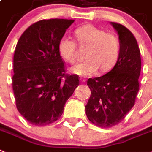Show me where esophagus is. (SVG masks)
I'll use <instances>...</instances> for the list:
<instances>
[{"instance_id":"esophagus-1","label":"esophagus","mask_w":152,"mask_h":152,"mask_svg":"<svg viewBox=\"0 0 152 152\" xmlns=\"http://www.w3.org/2000/svg\"><path fill=\"white\" fill-rule=\"evenodd\" d=\"M80 81L82 83H85L86 82V79L83 78V77H81V78H80Z\"/></svg>"}]
</instances>
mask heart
I'll return each instance as SVG.
<instances>
[{
  "label": "heart",
  "mask_w": 152,
  "mask_h": 152,
  "mask_svg": "<svg viewBox=\"0 0 152 152\" xmlns=\"http://www.w3.org/2000/svg\"><path fill=\"white\" fill-rule=\"evenodd\" d=\"M75 35L81 46H87V60L74 65L70 72L79 76H91L98 71H108L116 62L119 53V40L112 33H105L93 25H85L75 30ZM60 56L68 62L75 61L76 43L63 36L58 45Z\"/></svg>",
  "instance_id": "1"
}]
</instances>
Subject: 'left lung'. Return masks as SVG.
<instances>
[{"label": "left lung", "mask_w": 152, "mask_h": 152, "mask_svg": "<svg viewBox=\"0 0 152 152\" xmlns=\"http://www.w3.org/2000/svg\"><path fill=\"white\" fill-rule=\"evenodd\" d=\"M111 25L119 35L118 60L108 73L87 80L91 94L85 106L89 120L102 128L119 124L134 107L141 69L140 49L133 33L123 25Z\"/></svg>", "instance_id": "left-lung-1"}]
</instances>
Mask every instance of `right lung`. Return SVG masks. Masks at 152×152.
Returning <instances> with one entry per match:
<instances>
[{
  "instance_id": "1",
  "label": "right lung",
  "mask_w": 152,
  "mask_h": 152,
  "mask_svg": "<svg viewBox=\"0 0 152 152\" xmlns=\"http://www.w3.org/2000/svg\"><path fill=\"white\" fill-rule=\"evenodd\" d=\"M73 22L40 20L27 28L17 43L13 92L17 109L33 125L46 126L58 120L79 86L78 76L65 74L58 49L59 40Z\"/></svg>"
}]
</instances>
